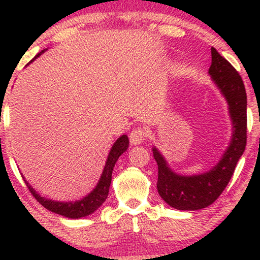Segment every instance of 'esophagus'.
<instances>
[{"label":"esophagus","mask_w":260,"mask_h":260,"mask_svg":"<svg viewBox=\"0 0 260 260\" xmlns=\"http://www.w3.org/2000/svg\"><path fill=\"white\" fill-rule=\"evenodd\" d=\"M129 137H130L131 144H134V145L141 144L142 142L147 138V131H145L144 127H141V126L135 127V129L130 133Z\"/></svg>","instance_id":"obj_1"}]
</instances>
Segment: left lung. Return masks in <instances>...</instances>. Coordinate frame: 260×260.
I'll return each mask as SVG.
<instances>
[{
    "mask_svg": "<svg viewBox=\"0 0 260 260\" xmlns=\"http://www.w3.org/2000/svg\"><path fill=\"white\" fill-rule=\"evenodd\" d=\"M211 52L212 65L208 73L229 103L233 125V135L225 154L218 165L208 172L183 176L173 172L157 149L152 148L155 161L158 166L159 197L179 211H197L212 205L229 184L246 147L247 97L243 79L237 70L214 47L211 48Z\"/></svg>",
    "mask_w": 260,
    "mask_h": 260,
    "instance_id": "1",
    "label": "left lung"
}]
</instances>
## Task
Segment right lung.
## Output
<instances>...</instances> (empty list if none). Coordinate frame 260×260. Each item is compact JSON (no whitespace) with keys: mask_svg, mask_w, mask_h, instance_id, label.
Wrapping results in <instances>:
<instances>
[{"mask_svg":"<svg viewBox=\"0 0 260 260\" xmlns=\"http://www.w3.org/2000/svg\"><path fill=\"white\" fill-rule=\"evenodd\" d=\"M45 51L39 53L34 59H37L38 56L41 55ZM33 60H31V61H33ZM127 147H129V138H127L126 135H123V136H120L118 140L115 142V144L112 145L111 150H110V154L108 156V159H106L104 170H103V174L101 179L98 181L97 186H95L94 189L92 190L90 194L81 199V200L74 202H59L54 200H49V199H46L44 197H41V195H39V193H37V191L31 188L30 184L28 183L26 180H24V182H26L31 195L39 201V204H41L46 209H48V211L54 212L56 214L66 216V218L70 219H79L83 218V216H87L92 214L94 211H97V209L103 205V202L106 200V198H108L110 184H111L112 180L111 176L113 167H115L119 156L126 150Z\"/></svg>","mask_w":260,"mask_h":260,"instance_id":"add662e5","label":"right lung"}]
</instances>
